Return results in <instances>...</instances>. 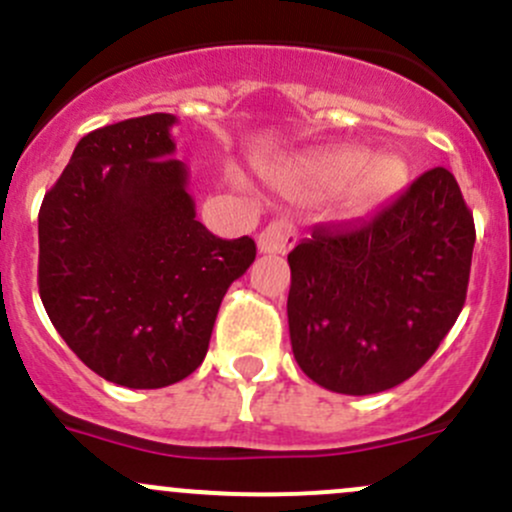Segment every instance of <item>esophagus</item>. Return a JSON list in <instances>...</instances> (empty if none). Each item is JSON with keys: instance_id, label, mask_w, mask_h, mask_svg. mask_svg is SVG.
Instances as JSON below:
<instances>
[{"instance_id": "34e87169", "label": "esophagus", "mask_w": 512, "mask_h": 512, "mask_svg": "<svg viewBox=\"0 0 512 512\" xmlns=\"http://www.w3.org/2000/svg\"><path fill=\"white\" fill-rule=\"evenodd\" d=\"M295 227L288 219H276L258 234V251L261 254H288L295 246Z\"/></svg>"}]
</instances>
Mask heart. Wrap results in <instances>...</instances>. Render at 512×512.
Masks as SVG:
<instances>
[{
  "label": "heart",
  "mask_w": 512,
  "mask_h": 512,
  "mask_svg": "<svg viewBox=\"0 0 512 512\" xmlns=\"http://www.w3.org/2000/svg\"><path fill=\"white\" fill-rule=\"evenodd\" d=\"M312 178L327 190H337L349 183L344 195L346 212L364 214L403 190L408 183V166L395 153H378L368 158L366 148L349 146L324 156L312 168Z\"/></svg>",
  "instance_id": "obj_1"
}]
</instances>
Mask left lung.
Masks as SVG:
<instances>
[{
    "label": "left lung",
    "instance_id": "left-lung-1",
    "mask_svg": "<svg viewBox=\"0 0 512 512\" xmlns=\"http://www.w3.org/2000/svg\"><path fill=\"white\" fill-rule=\"evenodd\" d=\"M474 241V214L447 168L422 173L373 217L312 229L288 254L298 366L344 395L408 381L464 307Z\"/></svg>",
    "mask_w": 512,
    "mask_h": 512
}]
</instances>
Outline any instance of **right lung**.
<instances>
[{
  "label": "right lung",
  "instance_id": "add662e5",
  "mask_svg": "<svg viewBox=\"0 0 512 512\" xmlns=\"http://www.w3.org/2000/svg\"><path fill=\"white\" fill-rule=\"evenodd\" d=\"M175 122L158 112L82 136L38 212L43 307L82 364L124 388L188 378L256 258L254 239L195 219Z\"/></svg>",
  "mask_w": 512,
  "mask_h": 512
}]
</instances>
